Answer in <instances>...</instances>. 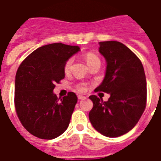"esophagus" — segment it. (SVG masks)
I'll return each instance as SVG.
<instances>
[{
	"label": "esophagus",
	"instance_id": "obj_1",
	"mask_svg": "<svg viewBox=\"0 0 161 161\" xmlns=\"http://www.w3.org/2000/svg\"><path fill=\"white\" fill-rule=\"evenodd\" d=\"M78 99H85L86 97L83 95H78Z\"/></svg>",
	"mask_w": 161,
	"mask_h": 161
}]
</instances>
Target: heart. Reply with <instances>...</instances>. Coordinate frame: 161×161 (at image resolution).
I'll use <instances>...</instances> for the list:
<instances>
[{"mask_svg": "<svg viewBox=\"0 0 161 161\" xmlns=\"http://www.w3.org/2000/svg\"><path fill=\"white\" fill-rule=\"evenodd\" d=\"M86 62L88 63V65L90 67L91 65H93L94 63H100V59L98 58V56H96L95 54L93 53H87L85 56ZM73 63V58H68V60L66 61L65 64H64V71L66 73H68L72 68V65ZM78 89L79 91H84L86 89V85L85 83H79L78 85Z\"/></svg>", "mask_w": 161, "mask_h": 161, "instance_id": "heart-1", "label": "heart"}]
</instances>
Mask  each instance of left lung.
Here are the masks:
<instances>
[{"label":"left lung","instance_id":"8db88e82","mask_svg":"<svg viewBox=\"0 0 161 161\" xmlns=\"http://www.w3.org/2000/svg\"><path fill=\"white\" fill-rule=\"evenodd\" d=\"M107 63L105 77L95 90L109 93L108 101L89 96L93 107L88 117L93 127L107 137H119L135 127L146 107V79L140 60L119 42H99Z\"/></svg>","mask_w":161,"mask_h":161}]
</instances>
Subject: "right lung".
<instances>
[{"instance_id":"obj_1","label":"right lung","mask_w":161,"mask_h":161,"mask_svg":"<svg viewBox=\"0 0 161 161\" xmlns=\"http://www.w3.org/2000/svg\"><path fill=\"white\" fill-rule=\"evenodd\" d=\"M79 47L58 42L38 47L19 66L15 80V108L23 127L44 140L58 137L68 129L78 97L73 92L63 98L53 93L65 77L64 64Z\"/></svg>"}]
</instances>
